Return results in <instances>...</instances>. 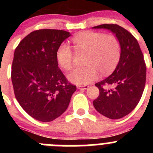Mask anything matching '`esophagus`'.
I'll return each instance as SVG.
<instances>
[{
    "mask_svg": "<svg viewBox=\"0 0 153 153\" xmlns=\"http://www.w3.org/2000/svg\"><path fill=\"white\" fill-rule=\"evenodd\" d=\"M77 88H78V89H83V90H84V89H86L89 88V86L87 85H84V86H77Z\"/></svg>",
    "mask_w": 153,
    "mask_h": 153,
    "instance_id": "esophagus-1",
    "label": "esophagus"
}]
</instances>
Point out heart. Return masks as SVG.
I'll return each instance as SVG.
<instances>
[{"mask_svg":"<svg viewBox=\"0 0 153 153\" xmlns=\"http://www.w3.org/2000/svg\"><path fill=\"white\" fill-rule=\"evenodd\" d=\"M75 52H85L84 64L67 74L71 83L77 85H86L98 78V72L106 75L114 70L121 56V44L115 36L102 32L86 31L77 34L72 38ZM74 54L67 43H62L56 51L58 65L64 70H69L73 64Z\"/></svg>","mask_w":153,"mask_h":153,"instance_id":"obj_1","label":"heart"}]
</instances>
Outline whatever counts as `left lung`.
<instances>
[{
	"label": "left lung",
	"mask_w": 153,
	"mask_h": 153,
	"mask_svg": "<svg viewBox=\"0 0 153 153\" xmlns=\"http://www.w3.org/2000/svg\"><path fill=\"white\" fill-rule=\"evenodd\" d=\"M92 29L111 31L121 44V56L114 72L95 84L100 94L93 106L110 119L130 113L139 102L146 83V65L138 42L127 30L117 24H101Z\"/></svg>",
	"instance_id": "1"
}]
</instances>
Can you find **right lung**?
Instances as JSON below:
<instances>
[{"label":"right lung","mask_w":153,"mask_h":153,"mask_svg":"<svg viewBox=\"0 0 153 153\" xmlns=\"http://www.w3.org/2000/svg\"><path fill=\"white\" fill-rule=\"evenodd\" d=\"M69 36L67 31L39 29L26 36L15 50L11 78L15 98L38 121L49 122L62 115L76 90L56 60L58 47Z\"/></svg>","instance_id":"obj_1"}]
</instances>
